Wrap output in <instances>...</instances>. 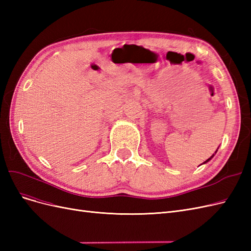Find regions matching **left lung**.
I'll return each instance as SVG.
<instances>
[{
    "instance_id": "1",
    "label": "left lung",
    "mask_w": 251,
    "mask_h": 251,
    "mask_svg": "<svg viewBox=\"0 0 251 251\" xmlns=\"http://www.w3.org/2000/svg\"><path fill=\"white\" fill-rule=\"evenodd\" d=\"M212 156H214V155H212ZM212 156H211V157H210V158H209V159H207V160H206V161H205V162H204V163H206V162H208V161H209V160H210V159H211V158H212Z\"/></svg>"
}]
</instances>
